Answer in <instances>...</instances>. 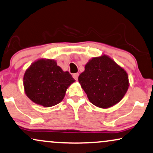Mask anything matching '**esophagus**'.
<instances>
[{
  "label": "esophagus",
  "instance_id": "obj_1",
  "mask_svg": "<svg viewBox=\"0 0 153 153\" xmlns=\"http://www.w3.org/2000/svg\"><path fill=\"white\" fill-rule=\"evenodd\" d=\"M78 76H79V74L78 73H75L73 74V78L75 80L78 79Z\"/></svg>",
  "mask_w": 153,
  "mask_h": 153
}]
</instances>
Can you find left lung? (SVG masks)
<instances>
[{"mask_svg": "<svg viewBox=\"0 0 153 153\" xmlns=\"http://www.w3.org/2000/svg\"><path fill=\"white\" fill-rule=\"evenodd\" d=\"M78 80L90 102L100 108L118 103L129 87L126 71L107 55L89 60Z\"/></svg>", "mask_w": 153, "mask_h": 153, "instance_id": "left-lung-1", "label": "left lung"}]
</instances>
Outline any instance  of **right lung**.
Segmentation results:
<instances>
[{"mask_svg": "<svg viewBox=\"0 0 153 153\" xmlns=\"http://www.w3.org/2000/svg\"><path fill=\"white\" fill-rule=\"evenodd\" d=\"M75 80L51 59H41L33 62L23 76V87L34 103L49 107L60 103L67 88Z\"/></svg>", "mask_w": 153, "mask_h": 153, "instance_id": "right-lung-1", "label": "right lung"}]
</instances>
